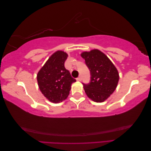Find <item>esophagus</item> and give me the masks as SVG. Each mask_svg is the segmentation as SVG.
<instances>
[{
	"mask_svg": "<svg viewBox=\"0 0 151 151\" xmlns=\"http://www.w3.org/2000/svg\"><path fill=\"white\" fill-rule=\"evenodd\" d=\"M76 80H77V81H82V78H81V77H79L78 78L76 79Z\"/></svg>",
	"mask_w": 151,
	"mask_h": 151,
	"instance_id": "1",
	"label": "esophagus"
}]
</instances>
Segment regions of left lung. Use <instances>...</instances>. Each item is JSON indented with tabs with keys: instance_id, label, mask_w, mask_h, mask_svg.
Listing matches in <instances>:
<instances>
[{
	"instance_id": "8db88e82",
	"label": "left lung",
	"mask_w": 151,
	"mask_h": 151,
	"mask_svg": "<svg viewBox=\"0 0 151 151\" xmlns=\"http://www.w3.org/2000/svg\"><path fill=\"white\" fill-rule=\"evenodd\" d=\"M91 73V82L83 84L88 97L96 103L106 100L116 89L119 74L116 67L104 53L98 49L81 53Z\"/></svg>"
}]
</instances>
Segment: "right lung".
<instances>
[{"mask_svg":"<svg viewBox=\"0 0 151 151\" xmlns=\"http://www.w3.org/2000/svg\"><path fill=\"white\" fill-rule=\"evenodd\" d=\"M68 54L62 51L53 53L37 74L39 89L44 96L53 103L62 102L70 93L71 85L76 79L64 66Z\"/></svg>","mask_w":151,"mask_h":151,"instance_id":"1","label":"right lung"}]
</instances>
